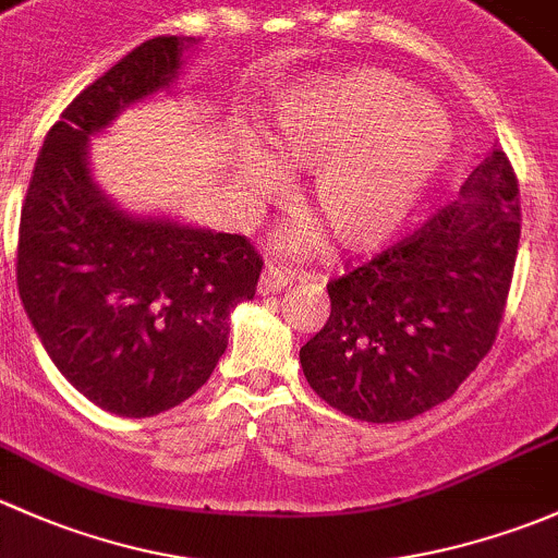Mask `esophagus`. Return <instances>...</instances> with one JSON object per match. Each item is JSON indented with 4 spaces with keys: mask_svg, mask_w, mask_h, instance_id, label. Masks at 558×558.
Returning <instances> with one entry per match:
<instances>
[{
    "mask_svg": "<svg viewBox=\"0 0 558 558\" xmlns=\"http://www.w3.org/2000/svg\"><path fill=\"white\" fill-rule=\"evenodd\" d=\"M287 284H292V274L290 271H281L277 266H268L263 271L260 281H257V292L260 295H274V292H281Z\"/></svg>",
    "mask_w": 558,
    "mask_h": 558,
    "instance_id": "34e87169",
    "label": "esophagus"
}]
</instances>
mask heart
Wrapping results in <instances>:
<instances>
[{
    "label": "heart",
    "mask_w": 558,
    "mask_h": 558,
    "mask_svg": "<svg viewBox=\"0 0 558 558\" xmlns=\"http://www.w3.org/2000/svg\"><path fill=\"white\" fill-rule=\"evenodd\" d=\"M263 145L292 169H314L306 204L338 250L376 252L400 236L453 155V123L438 101L384 69L298 80L268 109ZM246 180H263L255 155Z\"/></svg>",
    "instance_id": "b5f03b06"
}]
</instances>
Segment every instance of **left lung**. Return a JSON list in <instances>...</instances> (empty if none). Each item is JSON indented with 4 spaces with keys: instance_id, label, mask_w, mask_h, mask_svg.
Instances as JSON below:
<instances>
[{
    "instance_id": "obj_1",
    "label": "left lung",
    "mask_w": 558,
    "mask_h": 558,
    "mask_svg": "<svg viewBox=\"0 0 558 558\" xmlns=\"http://www.w3.org/2000/svg\"><path fill=\"white\" fill-rule=\"evenodd\" d=\"M422 228L327 284L330 317L301 349L327 405L389 424L449 400L489 354L521 239L519 182L494 145Z\"/></svg>"
}]
</instances>
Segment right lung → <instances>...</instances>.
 <instances>
[{
  "label": "right lung",
  "mask_w": 558,
  "mask_h": 558,
  "mask_svg": "<svg viewBox=\"0 0 558 558\" xmlns=\"http://www.w3.org/2000/svg\"><path fill=\"white\" fill-rule=\"evenodd\" d=\"M195 43L147 39L90 83L45 136L21 209L23 308L66 381L114 416H155L204 387L263 271L244 236L131 215L90 174V136L171 88Z\"/></svg>",
  "instance_id": "right-lung-1"
}]
</instances>
